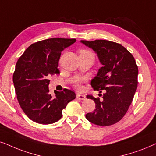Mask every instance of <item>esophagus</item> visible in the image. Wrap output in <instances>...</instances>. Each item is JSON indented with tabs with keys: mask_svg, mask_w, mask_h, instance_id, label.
I'll list each match as a JSON object with an SVG mask.
<instances>
[{
	"mask_svg": "<svg viewBox=\"0 0 156 156\" xmlns=\"http://www.w3.org/2000/svg\"><path fill=\"white\" fill-rule=\"evenodd\" d=\"M76 98L78 99L79 100H81V101H84L85 99H86V96H85L84 95H80V94H78L76 95Z\"/></svg>",
	"mask_w": 156,
	"mask_h": 156,
	"instance_id": "esophagus-1",
	"label": "esophagus"
}]
</instances>
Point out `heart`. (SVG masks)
<instances>
[{"mask_svg":"<svg viewBox=\"0 0 156 156\" xmlns=\"http://www.w3.org/2000/svg\"><path fill=\"white\" fill-rule=\"evenodd\" d=\"M80 53H91L90 51H88V50H81L80 52ZM75 87H76V89L78 90H80V89L82 88V80L80 79H78L77 80H76L75 82Z\"/></svg>","mask_w":156,"mask_h":156,"instance_id":"heart-1","label":"heart"}]
</instances>
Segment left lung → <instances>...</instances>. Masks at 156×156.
Wrapping results in <instances>:
<instances>
[{
    "label": "left lung",
    "mask_w": 156,
    "mask_h": 156,
    "mask_svg": "<svg viewBox=\"0 0 156 156\" xmlns=\"http://www.w3.org/2000/svg\"><path fill=\"white\" fill-rule=\"evenodd\" d=\"M81 42L98 54L103 65L90 83L93 90L103 92L102 99L87 95L94 101L95 109L86 117L95 125H113L127 113L133 99L138 87V66L132 54L119 43L106 40Z\"/></svg>",
    "instance_id": "8db88e82"
}]
</instances>
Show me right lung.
Returning <instances> with one entry per match:
<instances>
[{
	"label": "right lung",
	"instance_id": "obj_1",
	"mask_svg": "<svg viewBox=\"0 0 156 156\" xmlns=\"http://www.w3.org/2000/svg\"><path fill=\"white\" fill-rule=\"evenodd\" d=\"M75 38H53L33 43L18 58L13 81L18 103L33 121L51 124L61 119L62 111L76 98L74 91L65 89L49 93L51 76L60 73L58 68L61 52L76 42Z\"/></svg>",
	"mask_w": 156,
	"mask_h": 156
}]
</instances>
